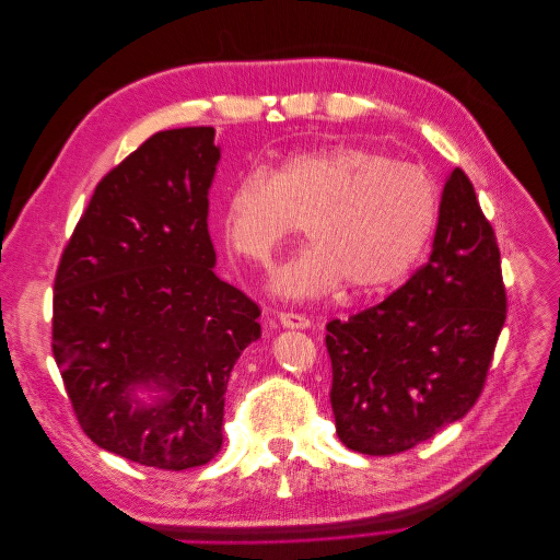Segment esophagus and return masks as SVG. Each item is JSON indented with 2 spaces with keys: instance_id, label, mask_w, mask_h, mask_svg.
I'll return each instance as SVG.
<instances>
[{
  "instance_id": "esophagus-1",
  "label": "esophagus",
  "mask_w": 560,
  "mask_h": 560,
  "mask_svg": "<svg viewBox=\"0 0 560 560\" xmlns=\"http://www.w3.org/2000/svg\"><path fill=\"white\" fill-rule=\"evenodd\" d=\"M278 319H280V325L287 329H308L311 327V319L301 313H280Z\"/></svg>"
}]
</instances>
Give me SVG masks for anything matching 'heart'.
Masks as SVG:
<instances>
[{
  "mask_svg": "<svg viewBox=\"0 0 560 560\" xmlns=\"http://www.w3.org/2000/svg\"><path fill=\"white\" fill-rule=\"evenodd\" d=\"M439 191L425 167L358 144L301 151L273 173L254 167L231 186L222 212L229 247L268 266L301 231L313 238L273 276V292L306 301L348 282L378 292L409 273L436 226Z\"/></svg>",
  "mask_w": 560,
  "mask_h": 560,
  "instance_id": "b5f03b06",
  "label": "heart"
}]
</instances>
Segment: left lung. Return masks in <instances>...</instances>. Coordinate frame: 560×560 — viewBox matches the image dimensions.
I'll list each match as a JSON object with an SVG mask.
<instances>
[{"label":"left lung","instance_id":"obj_1","mask_svg":"<svg viewBox=\"0 0 560 560\" xmlns=\"http://www.w3.org/2000/svg\"><path fill=\"white\" fill-rule=\"evenodd\" d=\"M504 319L495 231L455 167L428 264L378 306L327 325L338 439L395 455L460 420L481 395Z\"/></svg>","mask_w":560,"mask_h":560}]
</instances>
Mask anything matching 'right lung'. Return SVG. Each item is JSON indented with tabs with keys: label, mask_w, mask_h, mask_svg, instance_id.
Returning a JSON list of instances; mask_svg holds the SVG:
<instances>
[{
	"label": "right lung",
	"mask_w": 560,
	"mask_h": 560,
	"mask_svg": "<svg viewBox=\"0 0 560 560\" xmlns=\"http://www.w3.org/2000/svg\"><path fill=\"white\" fill-rule=\"evenodd\" d=\"M214 128L161 130L109 171L54 284V358L91 442L144 467L222 448L224 395L259 306L214 276ZM150 397H145V393Z\"/></svg>",
	"instance_id": "obj_1"
}]
</instances>
